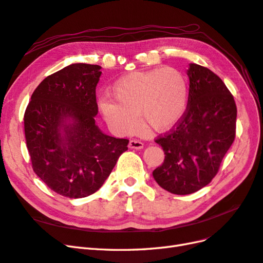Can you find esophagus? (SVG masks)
Returning <instances> with one entry per match:
<instances>
[{
    "instance_id": "1",
    "label": "esophagus",
    "mask_w": 263,
    "mask_h": 263,
    "mask_svg": "<svg viewBox=\"0 0 263 263\" xmlns=\"http://www.w3.org/2000/svg\"><path fill=\"white\" fill-rule=\"evenodd\" d=\"M143 146H144V144L141 141H139V140H131L129 142V147L130 148L141 149V148H143Z\"/></svg>"
}]
</instances>
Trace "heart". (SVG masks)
I'll list each match as a JSON object with an SVG mask.
<instances>
[{
    "label": "heart",
    "mask_w": 263,
    "mask_h": 263,
    "mask_svg": "<svg viewBox=\"0 0 263 263\" xmlns=\"http://www.w3.org/2000/svg\"><path fill=\"white\" fill-rule=\"evenodd\" d=\"M98 99V110L117 133L132 132L141 120L154 130H166L187 111L189 85L185 76L173 67L123 75Z\"/></svg>",
    "instance_id": "obj_1"
}]
</instances>
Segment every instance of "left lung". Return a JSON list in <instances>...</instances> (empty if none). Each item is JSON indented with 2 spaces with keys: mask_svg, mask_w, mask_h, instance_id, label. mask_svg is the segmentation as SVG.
Listing matches in <instances>:
<instances>
[{
  "mask_svg": "<svg viewBox=\"0 0 263 263\" xmlns=\"http://www.w3.org/2000/svg\"><path fill=\"white\" fill-rule=\"evenodd\" d=\"M187 111L156 139L164 163L153 172L156 182L174 194H190L209 184L236 135L237 108L224 82L208 67L190 63Z\"/></svg>",
  "mask_w": 263,
  "mask_h": 263,
  "instance_id": "obj_1",
  "label": "left lung"
}]
</instances>
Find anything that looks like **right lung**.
Here are the masks:
<instances>
[{
    "instance_id": "right-lung-1",
    "label": "right lung",
    "mask_w": 263,
    "mask_h": 263,
    "mask_svg": "<svg viewBox=\"0 0 263 263\" xmlns=\"http://www.w3.org/2000/svg\"><path fill=\"white\" fill-rule=\"evenodd\" d=\"M101 66L74 63L49 75L24 116L32 169L48 187L71 199L104 184L129 140L105 134L95 123Z\"/></svg>"
}]
</instances>
